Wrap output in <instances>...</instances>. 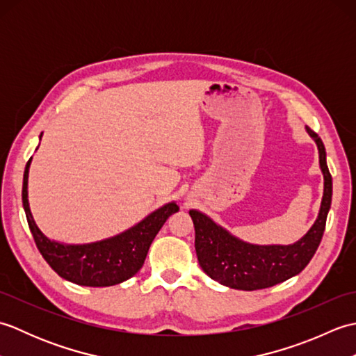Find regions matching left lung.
Here are the masks:
<instances>
[{
    "label": "left lung",
    "instance_id": "8db88e82",
    "mask_svg": "<svg viewBox=\"0 0 356 356\" xmlns=\"http://www.w3.org/2000/svg\"><path fill=\"white\" fill-rule=\"evenodd\" d=\"M320 154L324 191L318 217L303 237L292 245H252L217 225L213 218L190 209L195 229V252L208 277L238 291H257L275 286L300 274L311 261L326 228L332 203V176L326 162V148L318 134L306 127Z\"/></svg>",
    "mask_w": 356,
    "mask_h": 356
}]
</instances>
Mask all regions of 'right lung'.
<instances>
[{
  "instance_id": "add662e5",
  "label": "right lung",
  "mask_w": 356,
  "mask_h": 356,
  "mask_svg": "<svg viewBox=\"0 0 356 356\" xmlns=\"http://www.w3.org/2000/svg\"><path fill=\"white\" fill-rule=\"evenodd\" d=\"M41 138L42 133L40 140ZM30 162L32 157L26 165L22 179V207L30 232L50 268L59 277L74 284L90 287L115 286L138 274L157 232L161 231L166 218L179 211L177 203L170 202L118 236L82 245L61 243L49 238L38 228L30 211L27 193Z\"/></svg>"
}]
</instances>
